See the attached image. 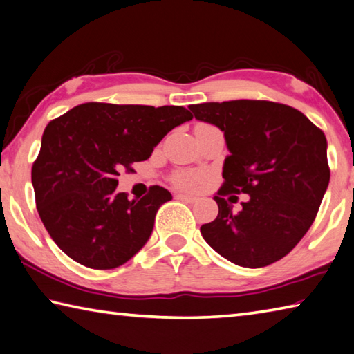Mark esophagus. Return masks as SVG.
Returning a JSON list of instances; mask_svg holds the SVG:
<instances>
[{
    "mask_svg": "<svg viewBox=\"0 0 354 354\" xmlns=\"http://www.w3.org/2000/svg\"><path fill=\"white\" fill-rule=\"evenodd\" d=\"M176 199H179V201H185V203H195V201H196L195 196L184 195V194H178V195H176Z\"/></svg>",
    "mask_w": 354,
    "mask_h": 354,
    "instance_id": "1",
    "label": "esophagus"
}]
</instances>
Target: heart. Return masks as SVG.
I'll return each mask as SVG.
<instances>
[{"mask_svg":"<svg viewBox=\"0 0 354 354\" xmlns=\"http://www.w3.org/2000/svg\"><path fill=\"white\" fill-rule=\"evenodd\" d=\"M199 181V175L194 171H178L173 175V183L179 187H192Z\"/></svg>","mask_w":354,"mask_h":354,"instance_id":"heart-1","label":"heart"}]
</instances>
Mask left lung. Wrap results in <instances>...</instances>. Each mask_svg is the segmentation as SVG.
I'll return each instance as SVG.
<instances>
[{"label": "left lung", "instance_id": "1", "mask_svg": "<svg viewBox=\"0 0 354 354\" xmlns=\"http://www.w3.org/2000/svg\"><path fill=\"white\" fill-rule=\"evenodd\" d=\"M224 133L230 155L214 199L218 216L201 235L224 259L263 268L291 252L311 227L330 183L326 138L304 113L269 100L190 105ZM250 196L234 214L227 194Z\"/></svg>", "mask_w": 354, "mask_h": 354}]
</instances>
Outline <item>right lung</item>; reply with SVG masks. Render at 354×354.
Listing matches in <instances>:
<instances>
[{"instance_id":"right-lung-1","label":"right lung","mask_w":354,"mask_h":354,"mask_svg":"<svg viewBox=\"0 0 354 354\" xmlns=\"http://www.w3.org/2000/svg\"><path fill=\"white\" fill-rule=\"evenodd\" d=\"M192 118L184 106L88 102L50 120L32 165V185L57 246L91 269L118 268L138 254L171 194L151 185L130 201L115 190L119 171L149 159L167 133Z\"/></svg>"}]
</instances>
